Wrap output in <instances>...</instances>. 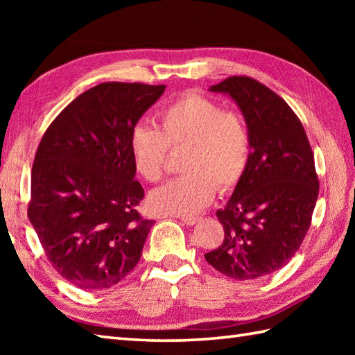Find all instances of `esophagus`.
<instances>
[{
	"label": "esophagus",
	"instance_id": "obj_1",
	"mask_svg": "<svg viewBox=\"0 0 355 355\" xmlns=\"http://www.w3.org/2000/svg\"><path fill=\"white\" fill-rule=\"evenodd\" d=\"M180 220H182L184 224H187V225H193L195 223H198V220L200 218L198 216H180Z\"/></svg>",
	"mask_w": 355,
	"mask_h": 355
}]
</instances>
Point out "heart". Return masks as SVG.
<instances>
[{
	"mask_svg": "<svg viewBox=\"0 0 355 355\" xmlns=\"http://www.w3.org/2000/svg\"><path fill=\"white\" fill-rule=\"evenodd\" d=\"M186 148L184 175L171 180L149 195L157 214L193 215L215 195L235 187L243 178L252 154L250 132L244 119L221 103L187 93L160 111L158 130L135 125L130 135L134 168L149 183L164 175L169 149Z\"/></svg>",
	"mask_w": 355,
	"mask_h": 355,
	"instance_id": "heart-1",
	"label": "heart"
}]
</instances>
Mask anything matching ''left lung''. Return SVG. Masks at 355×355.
I'll return each mask as SVG.
<instances>
[{"mask_svg": "<svg viewBox=\"0 0 355 355\" xmlns=\"http://www.w3.org/2000/svg\"><path fill=\"white\" fill-rule=\"evenodd\" d=\"M210 92L238 103L252 154L227 206L216 212L223 244L205 258L224 276L250 281L286 266L302 244L319 195L314 155L299 117L261 82L230 76Z\"/></svg>", "mask_w": 355, "mask_h": 355, "instance_id": "left-lung-1", "label": "left lung"}]
</instances>
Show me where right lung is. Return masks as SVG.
<instances>
[{"label": "right lung", "mask_w": 355, "mask_h": 355, "mask_svg": "<svg viewBox=\"0 0 355 355\" xmlns=\"http://www.w3.org/2000/svg\"><path fill=\"white\" fill-rule=\"evenodd\" d=\"M164 85L103 82L59 112L37 146L28 220L47 259L80 290L119 284L140 261L154 220L137 210L130 135Z\"/></svg>", "instance_id": "1"}]
</instances>
